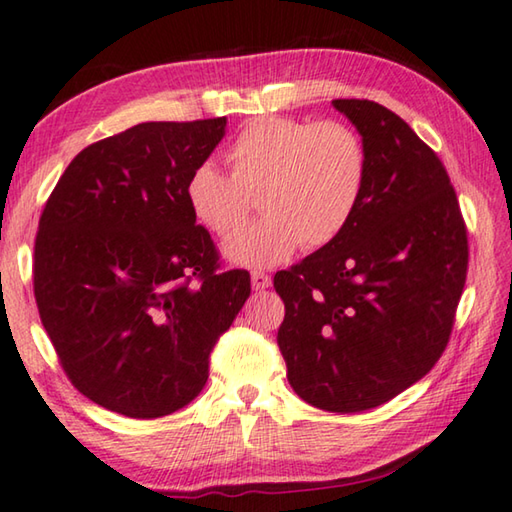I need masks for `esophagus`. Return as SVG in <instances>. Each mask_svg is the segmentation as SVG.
<instances>
[{"label": "esophagus", "instance_id": "1", "mask_svg": "<svg viewBox=\"0 0 512 512\" xmlns=\"http://www.w3.org/2000/svg\"><path fill=\"white\" fill-rule=\"evenodd\" d=\"M250 282H253L255 291L269 289L271 287V275L264 273V271H253V273H250Z\"/></svg>", "mask_w": 512, "mask_h": 512}]
</instances>
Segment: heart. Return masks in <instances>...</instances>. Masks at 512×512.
Masks as SVG:
<instances>
[{
  "label": "heart",
  "instance_id": "b5f03b06",
  "mask_svg": "<svg viewBox=\"0 0 512 512\" xmlns=\"http://www.w3.org/2000/svg\"><path fill=\"white\" fill-rule=\"evenodd\" d=\"M232 175L202 161L184 184L198 223L230 234L243 223L259 191L262 218L225 241L227 262L246 269L282 264L300 246L323 248L346 230L367 186L364 143L344 123L255 118L227 148Z\"/></svg>",
  "mask_w": 512,
  "mask_h": 512
}]
</instances>
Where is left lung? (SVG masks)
<instances>
[{
    "mask_svg": "<svg viewBox=\"0 0 512 512\" xmlns=\"http://www.w3.org/2000/svg\"><path fill=\"white\" fill-rule=\"evenodd\" d=\"M367 150L362 200L339 237L273 287L278 346L300 399L362 412L415 385L440 360L467 278V230L437 154L383 104L332 100Z\"/></svg>",
    "mask_w": 512,
    "mask_h": 512,
    "instance_id": "left-lung-1",
    "label": "left lung"
}]
</instances>
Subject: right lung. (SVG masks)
<instances>
[{
	"label": "right lung",
	"mask_w": 512,
	"mask_h": 512,
	"mask_svg": "<svg viewBox=\"0 0 512 512\" xmlns=\"http://www.w3.org/2000/svg\"><path fill=\"white\" fill-rule=\"evenodd\" d=\"M225 127L141 123L88 145L40 216V321L72 385L118 415L157 419L196 399L218 335L250 296L248 271H218L184 200Z\"/></svg>",
	"instance_id": "obj_1"
}]
</instances>
